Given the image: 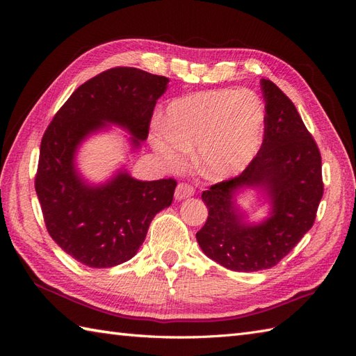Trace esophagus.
<instances>
[{
  "label": "esophagus",
  "mask_w": 356,
  "mask_h": 356,
  "mask_svg": "<svg viewBox=\"0 0 356 356\" xmlns=\"http://www.w3.org/2000/svg\"><path fill=\"white\" fill-rule=\"evenodd\" d=\"M193 195H195V190H193V187H190L188 184H179L175 190L177 200H184L187 197H191Z\"/></svg>",
  "instance_id": "34e87169"
}]
</instances>
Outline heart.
<instances>
[{"label": "heart", "instance_id": "heart-1", "mask_svg": "<svg viewBox=\"0 0 356 356\" xmlns=\"http://www.w3.org/2000/svg\"><path fill=\"white\" fill-rule=\"evenodd\" d=\"M266 108L251 90L220 89L182 96L166 108V129L157 127L149 143L169 168H179L197 145L203 175L227 179L242 174L263 145Z\"/></svg>", "mask_w": 356, "mask_h": 356}]
</instances>
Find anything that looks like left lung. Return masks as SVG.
Instances as JSON below:
<instances>
[{
  "mask_svg": "<svg viewBox=\"0 0 356 356\" xmlns=\"http://www.w3.org/2000/svg\"><path fill=\"white\" fill-rule=\"evenodd\" d=\"M266 127L260 153L239 177L202 193L208 220L196 233L204 255L234 272L276 266L312 229L324 195L321 153L288 96L261 79ZM252 189L269 215L251 222L237 203Z\"/></svg>",
  "mask_w": 356,
  "mask_h": 356,
  "instance_id": "left-lung-1",
  "label": "left lung"
}]
</instances>
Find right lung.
Instances as JSON below:
<instances>
[{
  "label": "right lung",
  "mask_w": 356,
  "mask_h": 356,
  "mask_svg": "<svg viewBox=\"0 0 356 356\" xmlns=\"http://www.w3.org/2000/svg\"><path fill=\"white\" fill-rule=\"evenodd\" d=\"M168 83L138 68L101 72L70 96L42 136L35 177L42 217L51 239L84 266L106 268L131 260L156 213L170 207L175 179L139 181L123 165L95 184L77 166L81 144L110 126L131 135L136 153Z\"/></svg>",
  "instance_id": "right-lung-1"
}]
</instances>
